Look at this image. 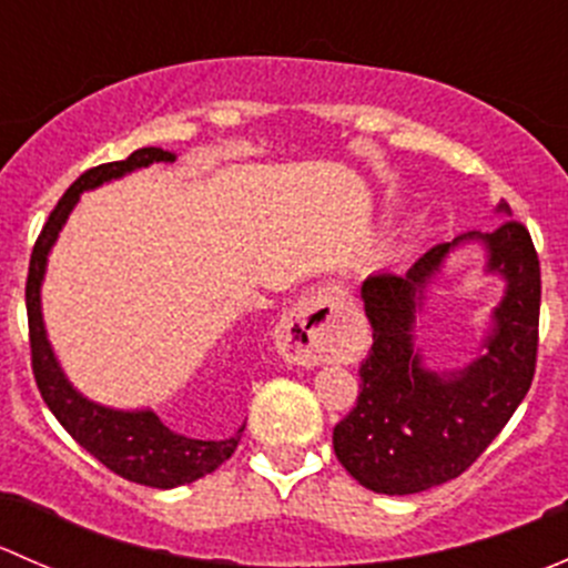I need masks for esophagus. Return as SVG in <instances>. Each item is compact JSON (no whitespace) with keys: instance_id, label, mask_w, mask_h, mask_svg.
Instances as JSON below:
<instances>
[{"instance_id":"34e87169","label":"esophagus","mask_w":568,"mask_h":568,"mask_svg":"<svg viewBox=\"0 0 568 568\" xmlns=\"http://www.w3.org/2000/svg\"><path fill=\"white\" fill-rule=\"evenodd\" d=\"M343 307V296L335 288H318L302 296L274 329L280 354L296 365H318L346 359L352 354V343L341 332L337 313Z\"/></svg>"}]
</instances>
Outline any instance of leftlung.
Returning <instances> with one entry per match:
<instances>
[{
    "mask_svg": "<svg viewBox=\"0 0 568 568\" xmlns=\"http://www.w3.org/2000/svg\"><path fill=\"white\" fill-rule=\"evenodd\" d=\"M497 214L511 216L508 203ZM480 243L485 273L504 280L479 354L464 369H428L416 321L450 251ZM374 346L359 368L357 406L332 432L337 462L379 495H417L459 478L503 432L530 390L538 348L541 268L530 233L506 220L437 244L404 274H371L359 288Z\"/></svg>",
    "mask_w": 568,
    "mask_h": 568,
    "instance_id": "obj_1",
    "label": "left lung"
}]
</instances>
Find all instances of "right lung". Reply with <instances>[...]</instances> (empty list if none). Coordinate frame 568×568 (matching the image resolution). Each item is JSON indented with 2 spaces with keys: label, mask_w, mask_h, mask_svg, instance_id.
Segmentation results:
<instances>
[{
  "label": "right lung",
  "mask_w": 568,
  "mask_h": 568,
  "mask_svg": "<svg viewBox=\"0 0 568 568\" xmlns=\"http://www.w3.org/2000/svg\"><path fill=\"white\" fill-rule=\"evenodd\" d=\"M173 159L175 153L162 151V148H140L123 162L101 164V168L79 175L40 231L30 257V277H27L32 371H36L38 390L43 395L45 406L90 456H95L120 478L151 486V489H175V486L192 484V480L214 473L222 462L231 459L236 445L242 443L244 426L227 439H194L164 426L153 409H114V406L99 404L79 393L51 348L43 305H40V288H43L51 247L60 239V231L65 227L71 211L77 209L82 192L118 181L134 170L151 168L153 162H173Z\"/></svg>",
  "instance_id": "add662e5"
}]
</instances>
